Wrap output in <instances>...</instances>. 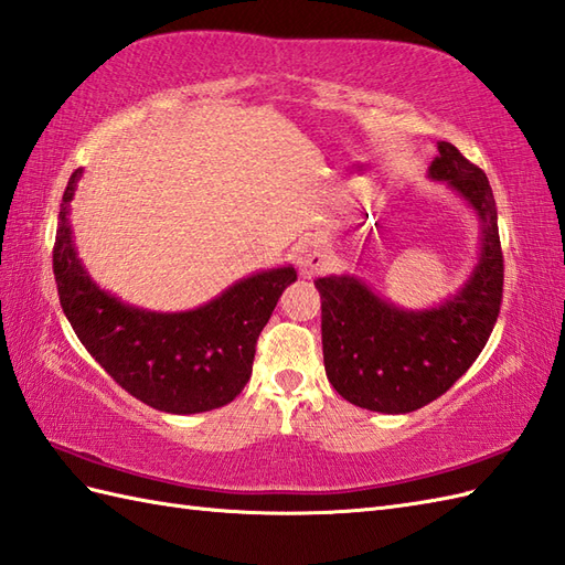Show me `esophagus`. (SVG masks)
Returning a JSON list of instances; mask_svg holds the SVG:
<instances>
[{
  "label": "esophagus",
  "instance_id": "34e87169",
  "mask_svg": "<svg viewBox=\"0 0 565 565\" xmlns=\"http://www.w3.org/2000/svg\"><path fill=\"white\" fill-rule=\"evenodd\" d=\"M324 245L318 238H306L294 247V259L303 277H312L324 265Z\"/></svg>",
  "mask_w": 565,
  "mask_h": 565
}]
</instances>
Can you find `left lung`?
Listing matches in <instances>:
<instances>
[{"mask_svg":"<svg viewBox=\"0 0 565 565\" xmlns=\"http://www.w3.org/2000/svg\"><path fill=\"white\" fill-rule=\"evenodd\" d=\"M428 178L448 182L477 214L481 250L460 291L440 306L409 310L361 279L322 277V356L327 380L347 402L380 414H409L438 399L487 347L503 298L498 212L481 168L438 141Z\"/></svg>","mask_w":565,"mask_h":565,"instance_id":"obj_1","label":"left lung"}]
</instances>
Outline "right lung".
I'll use <instances>...</instances> for the list:
<instances>
[{
	"instance_id": "right-lung-1",
	"label": "right lung",
	"mask_w": 565,
	"mask_h": 565,
	"mask_svg": "<svg viewBox=\"0 0 565 565\" xmlns=\"http://www.w3.org/2000/svg\"><path fill=\"white\" fill-rule=\"evenodd\" d=\"M78 180L82 168L62 194L52 253L60 303L78 342L117 385L159 412L202 414L233 402L253 375L257 337L296 269L257 271L185 312L122 303L90 279L76 255L70 202Z\"/></svg>"
}]
</instances>
